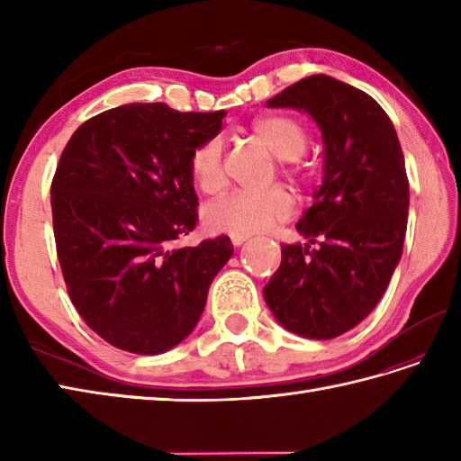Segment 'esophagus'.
Returning <instances> with one entry per match:
<instances>
[{"label":"esophagus","mask_w":461,"mask_h":461,"mask_svg":"<svg viewBox=\"0 0 461 461\" xmlns=\"http://www.w3.org/2000/svg\"><path fill=\"white\" fill-rule=\"evenodd\" d=\"M230 240H231V243H233V246H236V248H240V246H241V243H246V241L249 240V236H246V233H231V236H230Z\"/></svg>","instance_id":"34e87169"}]
</instances>
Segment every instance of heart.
<instances>
[{
    "instance_id": "b5f03b06",
    "label": "heart",
    "mask_w": 461,
    "mask_h": 461,
    "mask_svg": "<svg viewBox=\"0 0 461 461\" xmlns=\"http://www.w3.org/2000/svg\"><path fill=\"white\" fill-rule=\"evenodd\" d=\"M251 132L285 162L291 174H301L299 156L307 149V129L295 116L263 114L251 122ZM190 172L195 185L205 194L218 192L223 182V140L220 136L200 142L190 156ZM295 213V198L285 185L267 190H233L203 205L205 228L220 233H256L287 221Z\"/></svg>"
}]
</instances>
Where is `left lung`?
Here are the masks:
<instances>
[{
  "instance_id": "left-lung-1",
  "label": "left lung",
  "mask_w": 461,
  "mask_h": 461,
  "mask_svg": "<svg viewBox=\"0 0 461 461\" xmlns=\"http://www.w3.org/2000/svg\"><path fill=\"white\" fill-rule=\"evenodd\" d=\"M311 114L325 144L322 184L263 287L283 329L335 339L378 305L402 258L410 188L393 121L365 91L311 75L267 101ZM316 248L312 249V246Z\"/></svg>"
}]
</instances>
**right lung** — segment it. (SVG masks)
Segmentation results:
<instances>
[{
	"label": "right lung",
	"instance_id": "1",
	"mask_svg": "<svg viewBox=\"0 0 461 461\" xmlns=\"http://www.w3.org/2000/svg\"><path fill=\"white\" fill-rule=\"evenodd\" d=\"M225 111L134 103L83 122L51 184L57 258L77 312L109 345L160 355L198 325L228 236L172 248L195 228L192 150Z\"/></svg>",
	"mask_w": 461,
	"mask_h": 461
}]
</instances>
